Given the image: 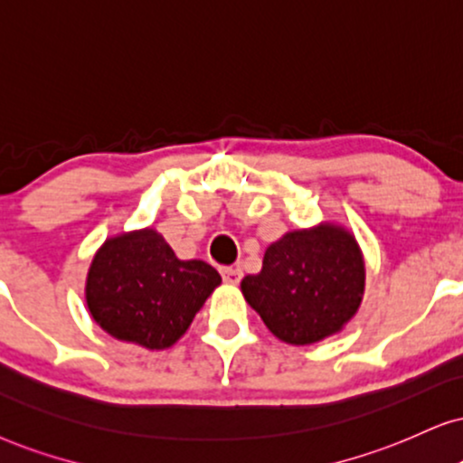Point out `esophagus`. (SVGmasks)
Masks as SVG:
<instances>
[{"mask_svg": "<svg viewBox=\"0 0 463 463\" xmlns=\"http://www.w3.org/2000/svg\"><path fill=\"white\" fill-rule=\"evenodd\" d=\"M220 273H222V279H224L226 284H232V286L241 282V278H243V271L239 267H222Z\"/></svg>", "mask_w": 463, "mask_h": 463, "instance_id": "esophagus-1", "label": "esophagus"}]
</instances>
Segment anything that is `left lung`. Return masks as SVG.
<instances>
[{
	"instance_id": "obj_1",
	"label": "left lung",
	"mask_w": 463,
	"mask_h": 463,
	"mask_svg": "<svg viewBox=\"0 0 463 463\" xmlns=\"http://www.w3.org/2000/svg\"><path fill=\"white\" fill-rule=\"evenodd\" d=\"M365 286L354 239L325 224L295 231L271 243L259 275H245V301L282 342L306 346L353 318Z\"/></svg>"
}]
</instances>
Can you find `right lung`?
Instances as JSON below:
<instances>
[{"label":"right lung","mask_w":463,"mask_h":463,"mask_svg":"<svg viewBox=\"0 0 463 463\" xmlns=\"http://www.w3.org/2000/svg\"><path fill=\"white\" fill-rule=\"evenodd\" d=\"M222 282L203 260H179L156 231L109 239L87 275V306L104 331L160 350L188 331Z\"/></svg>","instance_id":"right-lung-1"}]
</instances>
